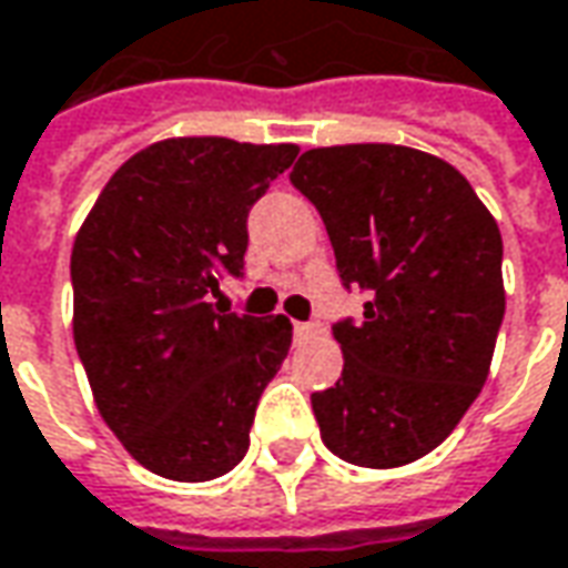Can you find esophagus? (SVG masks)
I'll list each match as a JSON object with an SVG mask.
<instances>
[{"label":"esophagus","instance_id":"obj_1","mask_svg":"<svg viewBox=\"0 0 568 568\" xmlns=\"http://www.w3.org/2000/svg\"><path fill=\"white\" fill-rule=\"evenodd\" d=\"M315 331L318 328H315L312 322H293V337H296V341H310Z\"/></svg>","mask_w":568,"mask_h":568}]
</instances>
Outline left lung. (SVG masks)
I'll use <instances>...</instances> for the list:
<instances>
[{
    "label": "left lung",
    "mask_w": 568,
    "mask_h": 568,
    "mask_svg": "<svg viewBox=\"0 0 568 568\" xmlns=\"http://www.w3.org/2000/svg\"><path fill=\"white\" fill-rule=\"evenodd\" d=\"M291 184L328 231L344 287L368 293L341 318L344 372L312 394L334 456L397 469L432 453L488 382L504 322V240L471 184L444 159L394 143L300 155Z\"/></svg>",
    "instance_id": "8db88e82"
}]
</instances>
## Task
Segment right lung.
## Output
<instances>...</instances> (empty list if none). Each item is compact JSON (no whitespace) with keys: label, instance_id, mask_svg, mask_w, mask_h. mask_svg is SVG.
<instances>
[{"label":"right lung","instance_id":"obj_1","mask_svg":"<svg viewBox=\"0 0 568 568\" xmlns=\"http://www.w3.org/2000/svg\"><path fill=\"white\" fill-rule=\"evenodd\" d=\"M296 152L227 136L152 143L112 174L78 231L80 363L99 416L162 478L212 481L234 469L291 349L284 315L219 312L209 293L243 275L246 215Z\"/></svg>","mask_w":568,"mask_h":568}]
</instances>
